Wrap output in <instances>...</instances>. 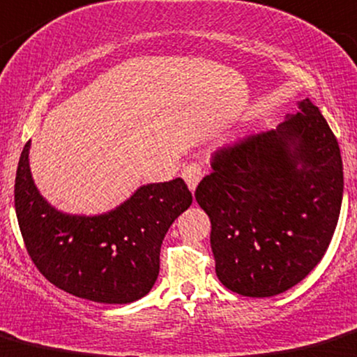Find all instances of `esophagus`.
Instances as JSON below:
<instances>
[{"instance_id":"34e87169","label":"esophagus","mask_w":357,"mask_h":357,"mask_svg":"<svg viewBox=\"0 0 357 357\" xmlns=\"http://www.w3.org/2000/svg\"><path fill=\"white\" fill-rule=\"evenodd\" d=\"M202 176H204V171H202L200 164H197V162H191L185 169H183V179L186 181V185H188L191 193H195V190H197Z\"/></svg>"}]
</instances>
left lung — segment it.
I'll return each mask as SVG.
<instances>
[{
  "label": "left lung",
  "mask_w": 357,
  "mask_h": 357,
  "mask_svg": "<svg viewBox=\"0 0 357 357\" xmlns=\"http://www.w3.org/2000/svg\"><path fill=\"white\" fill-rule=\"evenodd\" d=\"M212 169L195 198L210 217L220 282L248 298L301 282L332 241L344 193L340 149L320 109L299 100L275 130L217 150Z\"/></svg>",
  "instance_id": "left-lung-1"
}]
</instances>
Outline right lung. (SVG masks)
<instances>
[{
	"mask_svg": "<svg viewBox=\"0 0 357 357\" xmlns=\"http://www.w3.org/2000/svg\"><path fill=\"white\" fill-rule=\"evenodd\" d=\"M29 152L30 142L15 178V210L39 272L65 292L104 305H128L149 294L164 236L193 202L185 181L150 183L109 212L73 215L39 193Z\"/></svg>",
	"mask_w": 357,
	"mask_h": 357,
	"instance_id": "add662e5",
	"label": "right lung"
}]
</instances>
